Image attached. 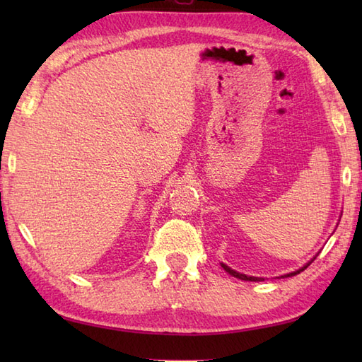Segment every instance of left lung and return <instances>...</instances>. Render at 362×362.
Instances as JSON below:
<instances>
[{
    "mask_svg": "<svg viewBox=\"0 0 362 362\" xmlns=\"http://www.w3.org/2000/svg\"><path fill=\"white\" fill-rule=\"evenodd\" d=\"M311 264V261L308 264H305L302 269H298V271H296V272H291V274H288L286 276H292V275H297V274H300V272H303L306 267H308ZM222 267L226 269V272H228L230 275H233V276H236V279H240V280H247V281H259L261 279H258V276H247V275H244V274H240V272H236V271H233V269H230L228 266H226V264H222Z\"/></svg>",
    "mask_w": 362,
    "mask_h": 362,
    "instance_id": "obj_1",
    "label": "left lung"
}]
</instances>
